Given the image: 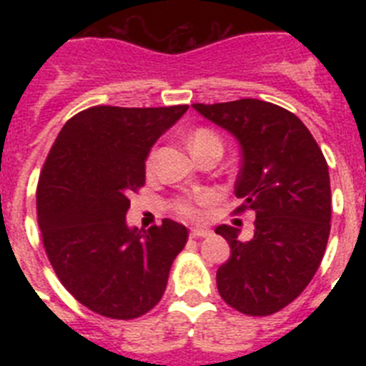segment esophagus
Returning <instances> with one entry per match:
<instances>
[{
  "label": "esophagus",
  "instance_id": "obj_1",
  "mask_svg": "<svg viewBox=\"0 0 366 366\" xmlns=\"http://www.w3.org/2000/svg\"><path fill=\"white\" fill-rule=\"evenodd\" d=\"M190 236H192V238H205V236H211V231H209V229L194 227L190 229Z\"/></svg>",
  "mask_w": 366,
  "mask_h": 366
}]
</instances>
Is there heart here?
Returning a JSON list of instances; mask_svg holds the SVG:
<instances>
[{
  "label": "heart",
  "instance_id": "1",
  "mask_svg": "<svg viewBox=\"0 0 366 366\" xmlns=\"http://www.w3.org/2000/svg\"><path fill=\"white\" fill-rule=\"evenodd\" d=\"M189 144L192 154H198L203 148L211 147V144H222L219 143V137L212 130H207V128H198L194 130L189 137ZM155 150H150L147 155V161H144V167H147V172L152 174L155 168ZM212 202V194L209 192H196V194H187V196H179L172 202V209L176 211V214H179L181 218L187 219H199L203 218V209H205L209 203Z\"/></svg>",
  "mask_w": 366,
  "mask_h": 366
}]
</instances>
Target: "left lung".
Here are the masks:
<instances>
[{
  "label": "left lung",
  "mask_w": 366,
  "mask_h": 366,
  "mask_svg": "<svg viewBox=\"0 0 366 366\" xmlns=\"http://www.w3.org/2000/svg\"><path fill=\"white\" fill-rule=\"evenodd\" d=\"M192 106L238 139L234 194L244 203L234 212L257 216L247 242L231 225L216 227L231 245V258L216 273L219 295L245 315L280 312L304 292L325 257L332 219L325 155L297 115L271 102Z\"/></svg>",
  "instance_id": "8db88e82"
}]
</instances>
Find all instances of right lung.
<instances>
[{
    "instance_id": "obj_1",
    "label": "right lung",
    "mask_w": 366,
    "mask_h": 366,
    "mask_svg": "<svg viewBox=\"0 0 366 366\" xmlns=\"http://www.w3.org/2000/svg\"><path fill=\"white\" fill-rule=\"evenodd\" d=\"M187 109L93 106L64 124L45 159L36 189L45 253L62 286L99 315L150 312L185 247V225L164 218L137 231L126 212L144 185L148 152Z\"/></svg>"
}]
</instances>
